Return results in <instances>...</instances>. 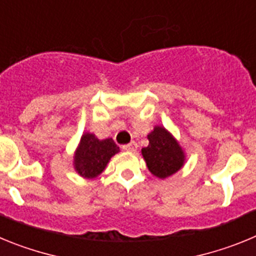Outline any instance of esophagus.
Here are the masks:
<instances>
[{"mask_svg": "<svg viewBox=\"0 0 256 256\" xmlns=\"http://www.w3.org/2000/svg\"><path fill=\"white\" fill-rule=\"evenodd\" d=\"M123 150H126V151H136V150H137V144H136V142H130V144H124Z\"/></svg>", "mask_w": 256, "mask_h": 256, "instance_id": "esophagus-1", "label": "esophagus"}]
</instances>
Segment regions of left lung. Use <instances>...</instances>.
Here are the masks:
<instances>
[{
  "instance_id": "obj_1",
  "label": "left lung",
  "mask_w": 256,
  "mask_h": 256,
  "mask_svg": "<svg viewBox=\"0 0 256 256\" xmlns=\"http://www.w3.org/2000/svg\"><path fill=\"white\" fill-rule=\"evenodd\" d=\"M148 138V146L142 148V155L154 176L166 178L182 168L184 154L168 130L155 126Z\"/></svg>"
}]
</instances>
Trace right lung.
<instances>
[{"label": "right lung", "mask_w": 256, "mask_h": 256, "mask_svg": "<svg viewBox=\"0 0 256 256\" xmlns=\"http://www.w3.org/2000/svg\"><path fill=\"white\" fill-rule=\"evenodd\" d=\"M116 152L119 148L112 138L100 141L92 133H84L74 156L76 170L84 178L97 177Z\"/></svg>", "instance_id": "right-lung-1"}]
</instances>
